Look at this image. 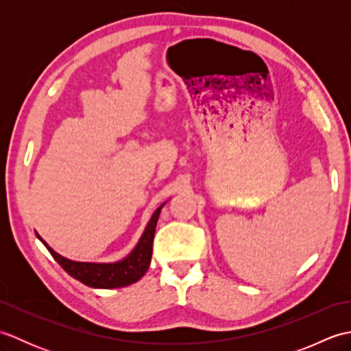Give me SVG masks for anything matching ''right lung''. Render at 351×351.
I'll return each mask as SVG.
<instances>
[{
	"label": "right lung",
	"mask_w": 351,
	"mask_h": 351,
	"mask_svg": "<svg viewBox=\"0 0 351 351\" xmlns=\"http://www.w3.org/2000/svg\"><path fill=\"white\" fill-rule=\"evenodd\" d=\"M162 205L156 210L151 220H149L147 226L145 229L143 235H141L138 244L136 245L128 256L125 259L119 261V263L111 264H96V263H75V261L66 259L58 255L48 244L45 243L39 237V240L47 245V249L58 264L62 265L63 270L71 274L73 279L80 280L87 287L92 288H102V289H111V288H123L128 287L131 283L140 280L147 271L149 264H151L152 258V243L155 235L156 221L160 217Z\"/></svg>",
	"instance_id": "add662e5"
}]
</instances>
